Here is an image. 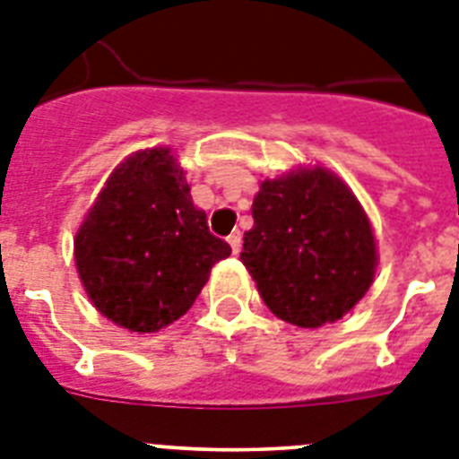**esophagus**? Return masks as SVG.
Listing matches in <instances>:
<instances>
[{"label": "esophagus", "mask_w": 459, "mask_h": 459, "mask_svg": "<svg viewBox=\"0 0 459 459\" xmlns=\"http://www.w3.org/2000/svg\"><path fill=\"white\" fill-rule=\"evenodd\" d=\"M229 245H230V249H233V255H238V252H240V247H242V233H240V230H233V233H230Z\"/></svg>", "instance_id": "esophagus-1"}]
</instances>
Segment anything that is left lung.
<instances>
[{
	"label": "left lung",
	"instance_id": "left-lung-1",
	"mask_svg": "<svg viewBox=\"0 0 459 459\" xmlns=\"http://www.w3.org/2000/svg\"><path fill=\"white\" fill-rule=\"evenodd\" d=\"M252 217L240 262L281 320L299 327L334 323L370 290L377 266L375 236L337 174L304 167L266 178Z\"/></svg>",
	"mask_w": 459,
	"mask_h": 459
}]
</instances>
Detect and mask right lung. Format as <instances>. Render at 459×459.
Listing matches in <instances>:
<instances>
[{
	"label": "right lung",
	"instance_id": "right-lung-1",
	"mask_svg": "<svg viewBox=\"0 0 459 459\" xmlns=\"http://www.w3.org/2000/svg\"><path fill=\"white\" fill-rule=\"evenodd\" d=\"M230 255L169 148L134 152L108 177L74 238L89 299L115 325L158 333L193 307L212 266Z\"/></svg>",
	"mask_w": 459,
	"mask_h": 459
}]
</instances>
